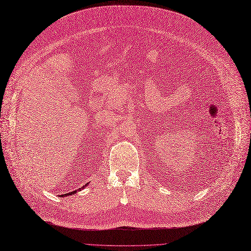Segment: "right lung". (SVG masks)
<instances>
[{"label":"right lung","instance_id":"1","mask_svg":"<svg viewBox=\"0 0 251 251\" xmlns=\"http://www.w3.org/2000/svg\"><path fill=\"white\" fill-rule=\"evenodd\" d=\"M85 186H86V185H85ZM84 187V186H83ZM82 187V188H83ZM82 188H79V189H82ZM75 193H76V191H75V192H71V193H68V194H64L63 195V196H69V195H72V194H75Z\"/></svg>","mask_w":251,"mask_h":251}]
</instances>
